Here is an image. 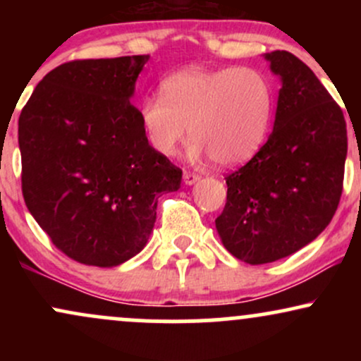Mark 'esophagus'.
Segmentation results:
<instances>
[{"mask_svg": "<svg viewBox=\"0 0 361 361\" xmlns=\"http://www.w3.org/2000/svg\"><path fill=\"white\" fill-rule=\"evenodd\" d=\"M198 180H200V176L195 175V173H190V171H185V173H183V181H185V185H193V183H197Z\"/></svg>", "mask_w": 361, "mask_h": 361, "instance_id": "34e87169", "label": "esophagus"}]
</instances>
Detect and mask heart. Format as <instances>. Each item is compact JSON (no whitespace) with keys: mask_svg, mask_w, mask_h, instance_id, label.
<instances>
[{"mask_svg":"<svg viewBox=\"0 0 361 361\" xmlns=\"http://www.w3.org/2000/svg\"><path fill=\"white\" fill-rule=\"evenodd\" d=\"M146 137L173 156L192 135L188 157H212L224 168L246 163L263 146L273 117V88L255 68H190L161 82V94L140 102Z\"/></svg>","mask_w":361,"mask_h":361,"instance_id":"b5f03b06","label":"heart"}]
</instances>
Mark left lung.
Returning <instances> with one entry per match:
<instances>
[{
  "label": "left lung",
  "mask_w": 361,
  "mask_h": 361,
  "mask_svg": "<svg viewBox=\"0 0 361 361\" xmlns=\"http://www.w3.org/2000/svg\"><path fill=\"white\" fill-rule=\"evenodd\" d=\"M281 88L273 132L226 176L215 227L231 255L263 264L312 243L336 212L348 151L345 115L316 74L287 51L264 54Z\"/></svg>",
  "instance_id": "8db88e82"
}]
</instances>
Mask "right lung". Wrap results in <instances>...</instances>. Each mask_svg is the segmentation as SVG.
Instances as JSON below:
<instances>
[{"label":"right lung","mask_w":361,"mask_h":361,"mask_svg":"<svg viewBox=\"0 0 361 361\" xmlns=\"http://www.w3.org/2000/svg\"><path fill=\"white\" fill-rule=\"evenodd\" d=\"M149 56L57 66L18 118L22 192L56 247L111 268L146 246L157 198L176 192L181 169L161 156L130 103Z\"/></svg>","instance_id":"obj_1"}]
</instances>
